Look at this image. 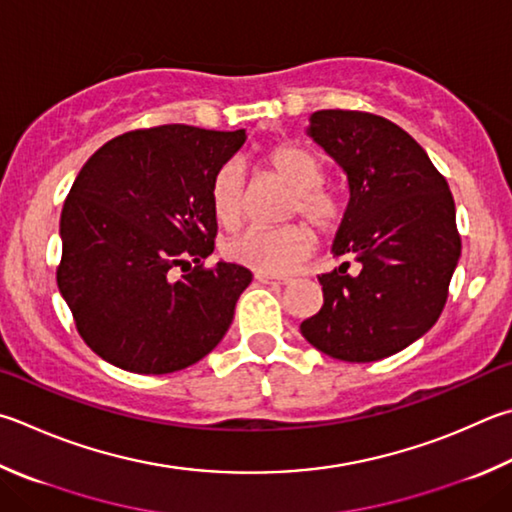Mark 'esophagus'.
<instances>
[{"label": "esophagus", "mask_w": 512, "mask_h": 512, "mask_svg": "<svg viewBox=\"0 0 512 512\" xmlns=\"http://www.w3.org/2000/svg\"><path fill=\"white\" fill-rule=\"evenodd\" d=\"M255 280L262 282V284H288L291 282V277H275V275H268V273H255Z\"/></svg>", "instance_id": "1"}]
</instances>
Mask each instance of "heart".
Returning <instances> with one entry per match:
<instances>
[{"instance_id": "obj_1", "label": "heart", "mask_w": 512, "mask_h": 512, "mask_svg": "<svg viewBox=\"0 0 512 512\" xmlns=\"http://www.w3.org/2000/svg\"><path fill=\"white\" fill-rule=\"evenodd\" d=\"M266 174L288 190L282 219L302 217L318 235H331L345 219V199L324 185L327 163L318 152L300 143H282L264 154ZM246 208V179L235 163L221 165L210 181V210L226 230L239 226ZM313 235L302 224L275 230H246L226 246L230 262L253 268L257 273L280 275L291 271L311 253Z\"/></svg>"}]
</instances>
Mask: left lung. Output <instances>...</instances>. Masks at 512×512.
I'll list each match as a JSON object with an SVG mask.
<instances>
[{
  "label": "left lung",
  "mask_w": 512,
  "mask_h": 512,
  "mask_svg": "<svg viewBox=\"0 0 512 512\" xmlns=\"http://www.w3.org/2000/svg\"><path fill=\"white\" fill-rule=\"evenodd\" d=\"M309 136L347 174L333 241L340 268L320 275L322 309L300 324L315 349L345 362L392 356L434 327L461 255L448 181L414 138L383 116L322 109ZM359 262V275L346 273Z\"/></svg>",
  "instance_id": "obj_1"
}]
</instances>
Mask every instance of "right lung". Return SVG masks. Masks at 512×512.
I'll return each instance as SVG.
<instances>
[{
	"label": "right lung",
	"mask_w": 512,
	"mask_h": 512,
	"mask_svg": "<svg viewBox=\"0 0 512 512\" xmlns=\"http://www.w3.org/2000/svg\"><path fill=\"white\" fill-rule=\"evenodd\" d=\"M244 141L246 129L161 125L111 138L82 165L60 217L58 288L102 360L172 374L226 336L253 273L203 266L217 237L210 181Z\"/></svg>",
	"instance_id": "1"
}]
</instances>
